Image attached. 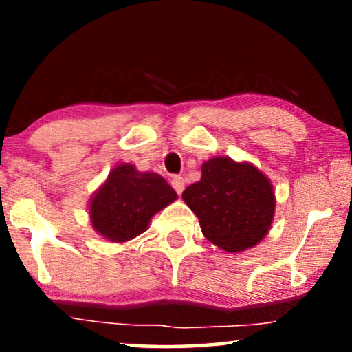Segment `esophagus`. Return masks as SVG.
Masks as SVG:
<instances>
[{
    "mask_svg": "<svg viewBox=\"0 0 352 352\" xmlns=\"http://www.w3.org/2000/svg\"><path fill=\"white\" fill-rule=\"evenodd\" d=\"M184 179H182V177H173L171 179V186H173V189H175L177 194H182V190H184Z\"/></svg>",
    "mask_w": 352,
    "mask_h": 352,
    "instance_id": "esophagus-1",
    "label": "esophagus"
}]
</instances>
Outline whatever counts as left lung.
<instances>
[{
    "instance_id": "1",
    "label": "left lung",
    "mask_w": 352,
    "mask_h": 352,
    "mask_svg": "<svg viewBox=\"0 0 352 352\" xmlns=\"http://www.w3.org/2000/svg\"><path fill=\"white\" fill-rule=\"evenodd\" d=\"M199 218L206 240L228 253L256 247L276 216L272 182L250 162L213 157L201 165V177L182 192Z\"/></svg>"
}]
</instances>
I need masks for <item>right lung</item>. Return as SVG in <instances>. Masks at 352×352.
Listing matches in <instances>:
<instances>
[{"mask_svg":"<svg viewBox=\"0 0 352 352\" xmlns=\"http://www.w3.org/2000/svg\"><path fill=\"white\" fill-rule=\"evenodd\" d=\"M176 200L175 189L158 173L118 163L91 195L89 223L102 239L124 243L146 232L153 216Z\"/></svg>","mask_w":352,"mask_h":352,"instance_id":"add662e5","label":"right lung"}]
</instances>
